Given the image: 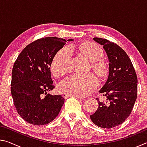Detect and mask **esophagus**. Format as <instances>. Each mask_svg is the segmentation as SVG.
I'll use <instances>...</instances> for the list:
<instances>
[{
	"mask_svg": "<svg viewBox=\"0 0 147 147\" xmlns=\"http://www.w3.org/2000/svg\"><path fill=\"white\" fill-rule=\"evenodd\" d=\"M63 98H65L70 97V96H73V97H76V98H82V97H81V96H76V95H71V94H66V93H64L63 94Z\"/></svg>",
	"mask_w": 147,
	"mask_h": 147,
	"instance_id": "34e87169",
	"label": "esophagus"
}]
</instances>
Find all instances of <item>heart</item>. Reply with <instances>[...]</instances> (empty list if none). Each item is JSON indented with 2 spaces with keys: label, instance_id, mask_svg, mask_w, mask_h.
I'll return each mask as SVG.
<instances>
[{
  "label": "heart",
  "instance_id": "b5f03b06",
  "mask_svg": "<svg viewBox=\"0 0 147 147\" xmlns=\"http://www.w3.org/2000/svg\"><path fill=\"white\" fill-rule=\"evenodd\" d=\"M80 51L91 61L93 71L100 76L106 72V64L100 59L104 56L101 47L94 43H84L79 46ZM73 51L69 47H64L56 53L51 63V70L57 77H61L71 70ZM98 86V80L93 74H74L67 77L59 85V91L63 93L86 96Z\"/></svg>",
  "mask_w": 147,
  "mask_h": 147
}]
</instances>
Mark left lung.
Masks as SVG:
<instances>
[{"label":"left lung","mask_w":147,"mask_h":147,"mask_svg":"<svg viewBox=\"0 0 147 147\" xmlns=\"http://www.w3.org/2000/svg\"><path fill=\"white\" fill-rule=\"evenodd\" d=\"M93 40L103 46L109 63L108 80L99 91L106 97V102L96 98L98 109L90 118L98 127L111 128L130 115L138 94V78L130 58L121 47L106 39Z\"/></svg>","instance_id":"8db88e82"}]
</instances>
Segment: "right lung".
<instances>
[{
    "mask_svg": "<svg viewBox=\"0 0 147 147\" xmlns=\"http://www.w3.org/2000/svg\"><path fill=\"white\" fill-rule=\"evenodd\" d=\"M66 42L54 37L39 39L27 45L15 61L11 96L19 115L27 123L49 124L58 116L63 105L65 99L61 94L52 95L47 91L54 88L51 75L52 61Z\"/></svg>",
    "mask_w": 147,
    "mask_h": 147,
    "instance_id": "1",
    "label": "right lung"
}]
</instances>
